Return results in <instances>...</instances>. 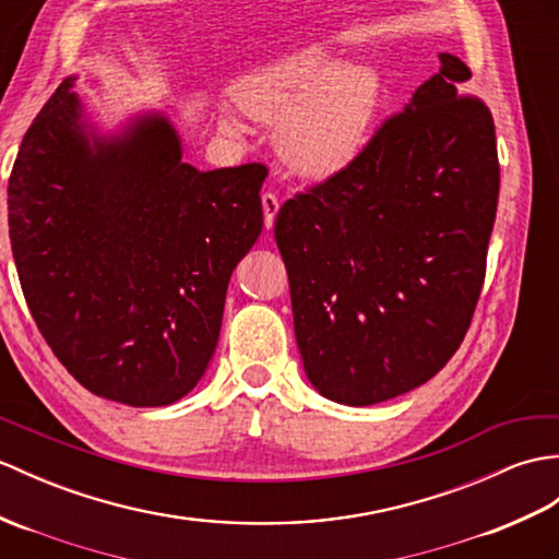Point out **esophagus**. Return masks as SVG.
Listing matches in <instances>:
<instances>
[{"instance_id":"esophagus-1","label":"esophagus","mask_w":559,"mask_h":559,"mask_svg":"<svg viewBox=\"0 0 559 559\" xmlns=\"http://www.w3.org/2000/svg\"><path fill=\"white\" fill-rule=\"evenodd\" d=\"M278 206H281V202H278V198H276L274 192H264L262 194V210H264V226H266V230L274 228Z\"/></svg>"}]
</instances>
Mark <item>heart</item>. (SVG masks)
<instances>
[{
	"instance_id": "heart-1",
	"label": "heart",
	"mask_w": 559,
	"mask_h": 559,
	"mask_svg": "<svg viewBox=\"0 0 559 559\" xmlns=\"http://www.w3.org/2000/svg\"><path fill=\"white\" fill-rule=\"evenodd\" d=\"M252 119L278 126V147L295 174L326 180L353 168L367 152L383 102L381 73L305 45L252 69L236 85ZM230 133L240 123L221 116Z\"/></svg>"
}]
</instances>
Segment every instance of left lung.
<instances>
[{
	"instance_id": "1",
	"label": "left lung",
	"mask_w": 559,
	"mask_h": 559,
	"mask_svg": "<svg viewBox=\"0 0 559 559\" xmlns=\"http://www.w3.org/2000/svg\"><path fill=\"white\" fill-rule=\"evenodd\" d=\"M440 69L345 174L288 200L274 236L309 383L367 407L448 365L486 276L500 166L466 63Z\"/></svg>"
}]
</instances>
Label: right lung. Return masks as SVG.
<instances>
[{"label": "right lung", "instance_id": "add662e5", "mask_svg": "<svg viewBox=\"0 0 559 559\" xmlns=\"http://www.w3.org/2000/svg\"><path fill=\"white\" fill-rule=\"evenodd\" d=\"M69 75L9 178L21 288L51 353L131 407L186 397L216 349L233 269L262 233V164L200 171L159 109L102 131Z\"/></svg>", "mask_w": 559, "mask_h": 559}]
</instances>
